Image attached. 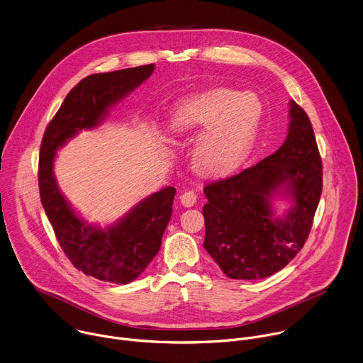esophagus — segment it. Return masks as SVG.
Listing matches in <instances>:
<instances>
[{
    "instance_id": "1",
    "label": "esophagus",
    "mask_w": 363,
    "mask_h": 363,
    "mask_svg": "<svg viewBox=\"0 0 363 363\" xmlns=\"http://www.w3.org/2000/svg\"><path fill=\"white\" fill-rule=\"evenodd\" d=\"M197 201V194L193 191V190H189V191H184L182 196H180V203L184 206V207H191L194 206Z\"/></svg>"
}]
</instances>
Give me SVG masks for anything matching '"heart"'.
<instances>
[{
	"label": "heart",
	"mask_w": 363,
	"mask_h": 363,
	"mask_svg": "<svg viewBox=\"0 0 363 363\" xmlns=\"http://www.w3.org/2000/svg\"><path fill=\"white\" fill-rule=\"evenodd\" d=\"M249 101L257 111L249 119ZM260 116L259 101L250 94L211 89L183 99L173 110L170 127L176 133L203 130L193 149V164L204 174H220L238 164L255 133Z\"/></svg>",
	"instance_id": "b5f03b06"
}]
</instances>
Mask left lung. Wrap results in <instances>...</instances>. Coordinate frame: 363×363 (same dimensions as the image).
I'll return each instance as SVG.
<instances>
[{
	"mask_svg": "<svg viewBox=\"0 0 363 363\" xmlns=\"http://www.w3.org/2000/svg\"><path fill=\"white\" fill-rule=\"evenodd\" d=\"M289 133L273 155L228 179L206 184L204 249L230 279L267 277L303 247L322 194V160L311 120L289 103ZM274 196L293 201L274 216Z\"/></svg>",
	"mask_w": 363,
	"mask_h": 363,
	"instance_id": "obj_1",
	"label": "left lung"
}]
</instances>
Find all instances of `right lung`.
Masks as SVG:
<instances>
[{
	"label": "right lung",
	"mask_w": 363,
	"mask_h": 363,
	"mask_svg": "<svg viewBox=\"0 0 363 363\" xmlns=\"http://www.w3.org/2000/svg\"><path fill=\"white\" fill-rule=\"evenodd\" d=\"M155 64L101 72L72 89L48 123L40 149L38 186L43 207L69 262L87 276L127 284L159 253L173 211L176 189L169 186L138 201L120 220L101 229L74 211L54 176L57 150L82 130L97 127L108 110L146 82Z\"/></svg>",
	"instance_id": "right-lung-1"
}]
</instances>
